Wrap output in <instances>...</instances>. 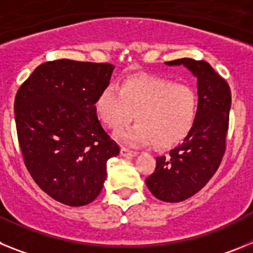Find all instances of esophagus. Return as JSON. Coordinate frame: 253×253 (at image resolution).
Masks as SVG:
<instances>
[{
    "label": "esophagus",
    "mask_w": 253,
    "mask_h": 253,
    "mask_svg": "<svg viewBox=\"0 0 253 253\" xmlns=\"http://www.w3.org/2000/svg\"><path fill=\"white\" fill-rule=\"evenodd\" d=\"M120 154H122L123 157H135V156L138 154V152L130 151V149L125 148V147H122V149H120Z\"/></svg>",
    "instance_id": "obj_1"
}]
</instances>
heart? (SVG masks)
<instances>
[{"label": "heart", "instance_id": "1", "mask_svg": "<svg viewBox=\"0 0 253 253\" xmlns=\"http://www.w3.org/2000/svg\"><path fill=\"white\" fill-rule=\"evenodd\" d=\"M95 109L100 120L113 130L124 128L137 116V125L115 134L123 143L143 146L154 142L167 148L184 140L194 128L199 97L190 84L160 76H134L120 87H105Z\"/></svg>", "mask_w": 253, "mask_h": 253}]
</instances>
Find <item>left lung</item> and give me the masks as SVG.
<instances>
[{
    "label": "left lung",
    "mask_w": 253,
    "mask_h": 253,
    "mask_svg": "<svg viewBox=\"0 0 253 253\" xmlns=\"http://www.w3.org/2000/svg\"><path fill=\"white\" fill-rule=\"evenodd\" d=\"M166 64H182L198 78V118L182 144L167 157H156V169L146 184L162 202L178 203L200 191L222 162L232 96L227 81L205 60L181 58Z\"/></svg>",
    "instance_id": "obj_1"
}]
</instances>
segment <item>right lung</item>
Instances as JSON below:
<instances>
[{
	"instance_id": "1",
	"label": "right lung",
	"mask_w": 253,
	"mask_h": 253,
	"mask_svg": "<svg viewBox=\"0 0 253 253\" xmlns=\"http://www.w3.org/2000/svg\"><path fill=\"white\" fill-rule=\"evenodd\" d=\"M113 71L110 63L45 62L16 93L15 122L24 163L38 186L62 204L92 203L104 186L107 160L120 152L95 109Z\"/></svg>"
}]
</instances>
